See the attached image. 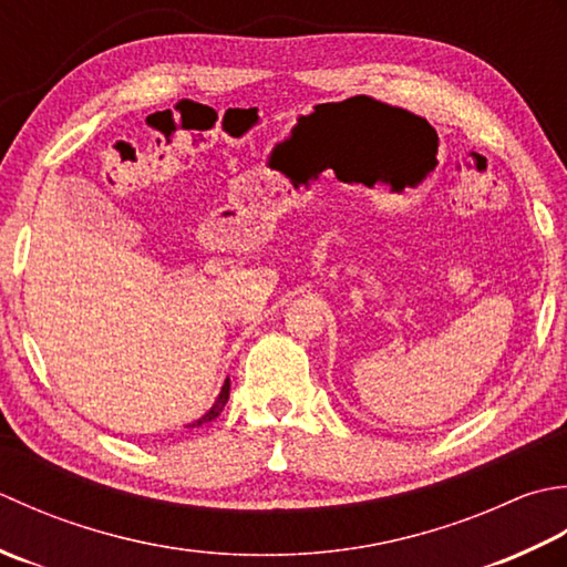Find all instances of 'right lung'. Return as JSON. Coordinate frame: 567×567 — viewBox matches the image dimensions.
I'll use <instances>...</instances> for the list:
<instances>
[{
  "mask_svg": "<svg viewBox=\"0 0 567 567\" xmlns=\"http://www.w3.org/2000/svg\"><path fill=\"white\" fill-rule=\"evenodd\" d=\"M227 399H229V379H225V384H223V391H219V396H217V401L213 403V409L207 411L203 419H198L195 423H188V429H195V425H203V423H207V421H215L219 413H223V409H225V403H227Z\"/></svg>",
  "mask_w": 567,
  "mask_h": 567,
  "instance_id": "1",
  "label": "right lung"
}]
</instances>
